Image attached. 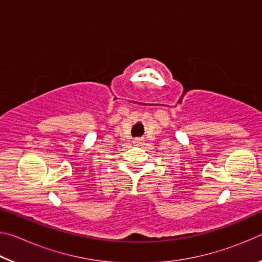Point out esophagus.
Masks as SVG:
<instances>
[{
	"label": "esophagus",
	"mask_w": 262,
	"mask_h": 262,
	"mask_svg": "<svg viewBox=\"0 0 262 262\" xmlns=\"http://www.w3.org/2000/svg\"><path fill=\"white\" fill-rule=\"evenodd\" d=\"M133 143L136 144V145H140V144H142V140H140V139H135L134 141H133Z\"/></svg>",
	"instance_id": "1"
}]
</instances>
